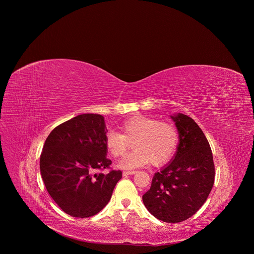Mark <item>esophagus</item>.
Here are the masks:
<instances>
[{"label":"esophagus","mask_w":254,"mask_h":254,"mask_svg":"<svg viewBox=\"0 0 254 254\" xmlns=\"http://www.w3.org/2000/svg\"><path fill=\"white\" fill-rule=\"evenodd\" d=\"M135 173H137V171H123V176H128V175H133V174H135Z\"/></svg>","instance_id":"obj_1"}]
</instances>
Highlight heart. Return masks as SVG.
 I'll list each match as a JSON object with an SVG mask.
<instances>
[{
	"instance_id": "1",
	"label": "heart",
	"mask_w": 254,
	"mask_h": 254,
	"mask_svg": "<svg viewBox=\"0 0 254 254\" xmlns=\"http://www.w3.org/2000/svg\"><path fill=\"white\" fill-rule=\"evenodd\" d=\"M120 130L121 133L109 132L105 144L109 153L118 157L124 155L133 143L135 149L119 162L124 169L137 168L148 162L154 166L164 164L175 154L179 144L177 128L156 118L135 116L125 120Z\"/></svg>"
}]
</instances>
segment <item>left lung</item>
I'll return each mask as SVG.
<instances>
[{"label": "left lung", "instance_id": "obj_1", "mask_svg": "<svg viewBox=\"0 0 254 254\" xmlns=\"http://www.w3.org/2000/svg\"><path fill=\"white\" fill-rule=\"evenodd\" d=\"M179 132L174 159L152 178L143 195L146 209L158 220L179 223L191 217L206 201L214 184L215 167L209 143L188 115L171 116Z\"/></svg>", "mask_w": 254, "mask_h": 254}]
</instances>
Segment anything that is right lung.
<instances>
[{
	"mask_svg": "<svg viewBox=\"0 0 254 254\" xmlns=\"http://www.w3.org/2000/svg\"><path fill=\"white\" fill-rule=\"evenodd\" d=\"M108 129L101 114L86 113L57 126L40 156V171L55 202L68 215L88 218L109 201L120 170L110 169L105 139ZM109 169L108 174L101 171Z\"/></svg>",
	"mask_w": 254,
	"mask_h": 254,
	"instance_id": "obj_1",
	"label": "right lung"
}]
</instances>
